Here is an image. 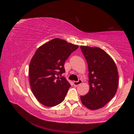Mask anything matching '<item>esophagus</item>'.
Returning a JSON list of instances; mask_svg holds the SVG:
<instances>
[{
	"label": "esophagus",
	"mask_w": 134,
	"mask_h": 134,
	"mask_svg": "<svg viewBox=\"0 0 134 134\" xmlns=\"http://www.w3.org/2000/svg\"><path fill=\"white\" fill-rule=\"evenodd\" d=\"M82 83V80H81V79H80V80H79L78 81H74L73 82V84L75 86H77L79 85H80V84Z\"/></svg>",
	"instance_id": "34e87169"
}]
</instances>
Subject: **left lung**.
<instances>
[{
  "mask_svg": "<svg viewBox=\"0 0 134 134\" xmlns=\"http://www.w3.org/2000/svg\"><path fill=\"white\" fill-rule=\"evenodd\" d=\"M88 64L89 92L81 96V103L91 110L103 107L116 94L118 72L114 61L98 47L81 46Z\"/></svg>",
  "mask_w": 134,
  "mask_h": 134,
  "instance_id": "left-lung-1",
  "label": "left lung"
}]
</instances>
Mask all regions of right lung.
<instances>
[{"label": "right lung", "instance_id": "obj_1", "mask_svg": "<svg viewBox=\"0 0 134 134\" xmlns=\"http://www.w3.org/2000/svg\"><path fill=\"white\" fill-rule=\"evenodd\" d=\"M77 45L55 38L40 47L32 58L29 78L33 94L43 105L53 107L64 100L70 84L62 74L64 63Z\"/></svg>", "mask_w": 134, "mask_h": 134}]
</instances>
